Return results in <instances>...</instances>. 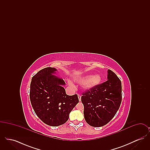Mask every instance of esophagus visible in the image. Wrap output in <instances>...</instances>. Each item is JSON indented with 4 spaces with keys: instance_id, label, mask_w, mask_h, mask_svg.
I'll list each match as a JSON object with an SVG mask.
<instances>
[{
    "instance_id": "obj_1",
    "label": "esophagus",
    "mask_w": 150,
    "mask_h": 150,
    "mask_svg": "<svg viewBox=\"0 0 150 150\" xmlns=\"http://www.w3.org/2000/svg\"><path fill=\"white\" fill-rule=\"evenodd\" d=\"M78 98L79 100V101H81V95H80V94H78Z\"/></svg>"
}]
</instances>
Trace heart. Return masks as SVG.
Listing matches in <instances>:
<instances>
[{
	"mask_svg": "<svg viewBox=\"0 0 150 150\" xmlns=\"http://www.w3.org/2000/svg\"><path fill=\"white\" fill-rule=\"evenodd\" d=\"M75 81L80 84H84V89L89 90L92 89L96 86H99L102 82V77L100 75H88L80 77L79 78L75 79ZM69 86L71 87H74V86L71 81H68Z\"/></svg>",
	"mask_w": 150,
	"mask_h": 150,
	"instance_id": "heart-1",
	"label": "heart"
}]
</instances>
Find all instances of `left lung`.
<instances>
[{"mask_svg":"<svg viewBox=\"0 0 150 150\" xmlns=\"http://www.w3.org/2000/svg\"><path fill=\"white\" fill-rule=\"evenodd\" d=\"M106 81L83 93L86 122L92 127H102L110 121L119 110L121 100V82L114 72L108 70Z\"/></svg>","mask_w":150,"mask_h":150,"instance_id":"obj_1","label":"left lung"}]
</instances>
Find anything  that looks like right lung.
Listing matches in <instances>:
<instances>
[{
	"label": "right lung",
	"instance_id": "1",
	"mask_svg": "<svg viewBox=\"0 0 150 150\" xmlns=\"http://www.w3.org/2000/svg\"><path fill=\"white\" fill-rule=\"evenodd\" d=\"M57 69L46 67L37 72L30 84V99L38 117L45 124L57 127L68 120L69 114L79 102L77 94H66L62 78L53 75Z\"/></svg>",
	"mask_w": 150,
	"mask_h": 150
}]
</instances>
